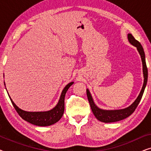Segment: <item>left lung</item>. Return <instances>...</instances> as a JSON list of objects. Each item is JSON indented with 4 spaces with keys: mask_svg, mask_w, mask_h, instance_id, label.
<instances>
[{
    "mask_svg": "<svg viewBox=\"0 0 151 151\" xmlns=\"http://www.w3.org/2000/svg\"><path fill=\"white\" fill-rule=\"evenodd\" d=\"M128 40L129 42L131 43L132 45L135 46L137 48L138 52H139L140 56H141L142 62V67H143V75H144V84L142 86V90L140 91L139 96L136 98V100L134 101L132 104L130 105L129 106L127 107L125 109H118V110H104L102 109L97 106L95 104L93 99L92 98L91 94L89 91V90L86 89V95H87L88 100L89 102V104L91 110L93 111L95 117H96L97 119L99 121L102 122L104 123H110V122H118L122 119L127 118L130 116L134 111L135 109L139 104V103L141 100L142 97L143 96L144 89L147 84L148 80V69L146 67V58H145V53H144V49L142 47V45L140 44L139 42H138L137 40H135V38L132 36L131 34H128Z\"/></svg>",
    "mask_w": 151,
    "mask_h": 151,
    "instance_id": "8db88e82",
    "label": "left lung"
}]
</instances>
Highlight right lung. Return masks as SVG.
I'll return each mask as SVG.
<instances>
[{
	"label": "right lung",
	"instance_id": "right-lung-1",
	"mask_svg": "<svg viewBox=\"0 0 151 151\" xmlns=\"http://www.w3.org/2000/svg\"><path fill=\"white\" fill-rule=\"evenodd\" d=\"M73 83V82H71L65 86V87L63 88V91L61 93L60 97V99L57 104L53 109H51V110L47 111H34V112H31V111H26L22 110V109H20L19 107L16 106L15 103L13 102V100L10 98L9 95H9L10 100H11L14 109H16L18 115L24 120L28 122L29 123L32 124L34 125L38 126V127H47V126L52 125L53 124L56 123L63 117L64 111H65V94L67 90L69 89V88ZM6 90H7V88H6Z\"/></svg>",
	"mask_w": 151,
	"mask_h": 151
}]
</instances>
